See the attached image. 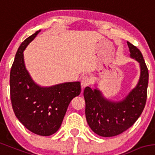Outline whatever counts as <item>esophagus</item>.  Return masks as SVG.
<instances>
[{"instance_id":"obj_1","label":"esophagus","mask_w":155,"mask_h":155,"mask_svg":"<svg viewBox=\"0 0 155 155\" xmlns=\"http://www.w3.org/2000/svg\"><path fill=\"white\" fill-rule=\"evenodd\" d=\"M81 84L82 88H84V87L89 86L91 84V79L87 75H84L81 78Z\"/></svg>"}]
</instances>
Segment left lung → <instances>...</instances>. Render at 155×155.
Masks as SVG:
<instances>
[{"mask_svg":"<svg viewBox=\"0 0 155 155\" xmlns=\"http://www.w3.org/2000/svg\"><path fill=\"white\" fill-rule=\"evenodd\" d=\"M130 56L140 64L138 83L123 100L111 101L97 88L86 87L84 91L85 115L89 127L101 137L121 134L135 123L144 108L147 100L148 70L140 50L127 42Z\"/></svg>","mask_w":155,"mask_h":155,"instance_id":"1","label":"left lung"}]
</instances>
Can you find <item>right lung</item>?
<instances>
[{
	"label": "right lung",
	"mask_w": 155,
	"mask_h": 155,
	"mask_svg": "<svg viewBox=\"0 0 155 155\" xmlns=\"http://www.w3.org/2000/svg\"><path fill=\"white\" fill-rule=\"evenodd\" d=\"M41 30L21 43L10 74L11 100L17 118L31 132L41 136L54 134L60 128L67 109L81 94V83L67 82L43 87L35 83L26 70L24 51Z\"/></svg>",
	"instance_id": "1"
}]
</instances>
